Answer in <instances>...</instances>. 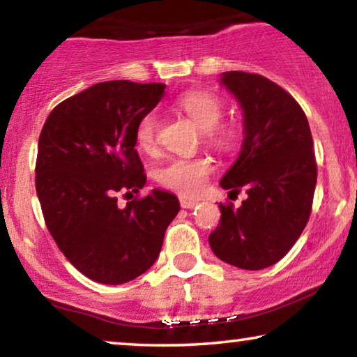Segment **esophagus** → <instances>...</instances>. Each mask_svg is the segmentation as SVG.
<instances>
[{
    "mask_svg": "<svg viewBox=\"0 0 357 357\" xmlns=\"http://www.w3.org/2000/svg\"><path fill=\"white\" fill-rule=\"evenodd\" d=\"M198 204V202H195V199H190V198H180V206L182 208H195Z\"/></svg>",
    "mask_w": 357,
    "mask_h": 357,
    "instance_id": "esophagus-1",
    "label": "esophagus"
}]
</instances>
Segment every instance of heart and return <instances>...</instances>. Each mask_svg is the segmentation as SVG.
I'll return each mask as SVG.
<instances>
[{"label": "heart", "instance_id": "b5f03b06", "mask_svg": "<svg viewBox=\"0 0 357 357\" xmlns=\"http://www.w3.org/2000/svg\"><path fill=\"white\" fill-rule=\"evenodd\" d=\"M177 110L187 115L199 130L209 146L219 151H229L237 144L238 130L231 123H221L224 105L216 96L204 91H188L175 100ZM159 120L154 112L146 114L136 125V143L143 151H151L155 144ZM214 169L213 160L204 155L199 158H174L165 160L155 170V180L164 188L183 195L195 197L206 187L209 175Z\"/></svg>", "mask_w": 357, "mask_h": 357}]
</instances>
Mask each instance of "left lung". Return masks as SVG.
Here are the masks:
<instances>
[{
	"mask_svg": "<svg viewBox=\"0 0 357 357\" xmlns=\"http://www.w3.org/2000/svg\"><path fill=\"white\" fill-rule=\"evenodd\" d=\"M243 112L245 138L221 180L247 193L241 208L219 203L221 221L209 245L222 261L263 270L280 261L310 218L317 183L314 141L304 110L281 86L255 73H222Z\"/></svg>",
	"mask_w": 357,
	"mask_h": 357,
	"instance_id": "left-lung-1",
	"label": "left lung"
}]
</instances>
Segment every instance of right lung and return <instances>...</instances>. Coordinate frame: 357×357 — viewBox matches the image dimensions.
<instances>
[{
    "label": "right lung",
    "instance_id": "add662e5",
    "mask_svg": "<svg viewBox=\"0 0 357 357\" xmlns=\"http://www.w3.org/2000/svg\"><path fill=\"white\" fill-rule=\"evenodd\" d=\"M165 84L105 81L50 112L38 138L36 190L53 241L73 266L102 284H123L158 260L177 216L175 195L153 190L120 208L146 183L136 125Z\"/></svg>",
    "mask_w": 357,
    "mask_h": 357
}]
</instances>
